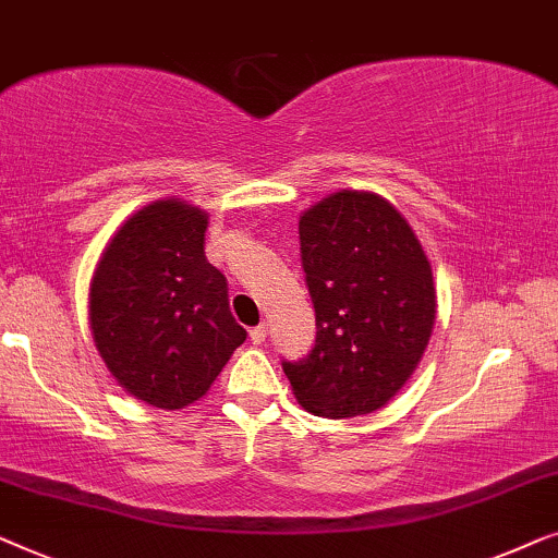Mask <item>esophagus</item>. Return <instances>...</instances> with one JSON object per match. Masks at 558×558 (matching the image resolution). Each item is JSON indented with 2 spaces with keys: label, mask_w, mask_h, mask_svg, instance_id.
<instances>
[{
  "label": "esophagus",
  "mask_w": 558,
  "mask_h": 558,
  "mask_svg": "<svg viewBox=\"0 0 558 558\" xmlns=\"http://www.w3.org/2000/svg\"><path fill=\"white\" fill-rule=\"evenodd\" d=\"M265 339H268V326L260 324V326L250 328V341H253V343H263Z\"/></svg>",
  "instance_id": "esophagus-1"
}]
</instances>
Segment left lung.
<instances>
[{
  "label": "left lung",
  "mask_w": 558,
  "mask_h": 558,
  "mask_svg": "<svg viewBox=\"0 0 558 558\" xmlns=\"http://www.w3.org/2000/svg\"><path fill=\"white\" fill-rule=\"evenodd\" d=\"M316 343L282 372L305 410L376 412L410 379L435 324L433 268L387 199L336 192L298 222Z\"/></svg>",
  "instance_id": "8db88e82"
}]
</instances>
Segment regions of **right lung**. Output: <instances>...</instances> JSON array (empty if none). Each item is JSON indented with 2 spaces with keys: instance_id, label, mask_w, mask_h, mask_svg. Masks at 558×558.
Instances as JSON below:
<instances>
[{
  "instance_id": "right-lung-1",
  "label": "right lung",
  "mask_w": 558,
  "mask_h": 558,
  "mask_svg": "<svg viewBox=\"0 0 558 558\" xmlns=\"http://www.w3.org/2000/svg\"><path fill=\"white\" fill-rule=\"evenodd\" d=\"M207 215L177 199L125 222L90 282V328L111 374L146 404L197 402L247 339L204 257Z\"/></svg>"
}]
</instances>
